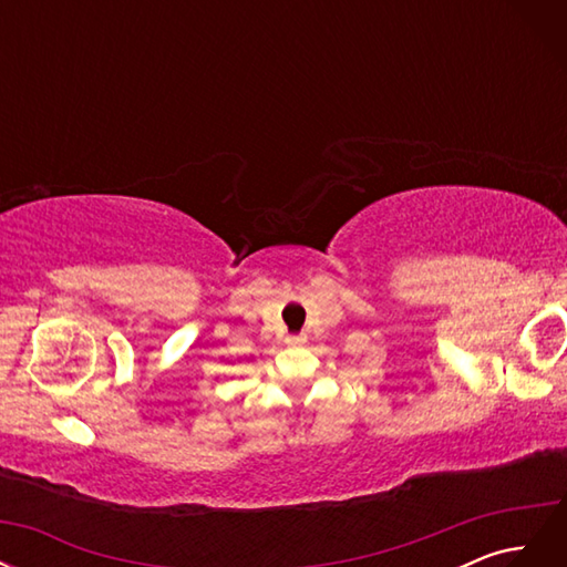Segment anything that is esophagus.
<instances>
[{
  "instance_id": "34e87169",
  "label": "esophagus",
  "mask_w": 567,
  "mask_h": 567,
  "mask_svg": "<svg viewBox=\"0 0 567 567\" xmlns=\"http://www.w3.org/2000/svg\"><path fill=\"white\" fill-rule=\"evenodd\" d=\"M286 342H288V346H302V342H305V336H288V338H286Z\"/></svg>"
}]
</instances>
